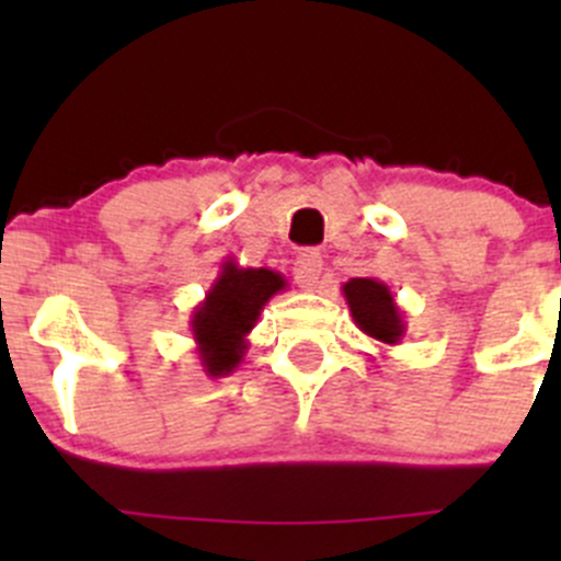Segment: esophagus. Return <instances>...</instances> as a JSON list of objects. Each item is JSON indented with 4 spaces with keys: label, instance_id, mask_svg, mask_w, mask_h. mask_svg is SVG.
<instances>
[{
    "label": "esophagus",
    "instance_id": "1",
    "mask_svg": "<svg viewBox=\"0 0 561 561\" xmlns=\"http://www.w3.org/2000/svg\"><path fill=\"white\" fill-rule=\"evenodd\" d=\"M293 274H296L298 287H304V290H314L322 274L320 252H317V249H304V252L296 257V263H293Z\"/></svg>",
    "mask_w": 561,
    "mask_h": 561
}]
</instances>
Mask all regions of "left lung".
I'll list each match as a JSON object with an SVG mask.
<instances>
[{
	"label": "left lung",
	"instance_id": "1",
	"mask_svg": "<svg viewBox=\"0 0 561 561\" xmlns=\"http://www.w3.org/2000/svg\"><path fill=\"white\" fill-rule=\"evenodd\" d=\"M342 296L347 301L355 325L366 336L386 344V347H393L404 339V317H401L399 304H396L386 282L371 279V276H355V279L344 282Z\"/></svg>",
	"mask_w": 561,
	"mask_h": 561
}]
</instances>
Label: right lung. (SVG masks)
Instances as JSON below:
<instances>
[{
  "label": "right lung",
  "instance_id": "1",
  "mask_svg": "<svg viewBox=\"0 0 561 561\" xmlns=\"http://www.w3.org/2000/svg\"><path fill=\"white\" fill-rule=\"evenodd\" d=\"M287 287V279L271 268H241L225 260L206 298L192 309L190 331L197 358L208 377H228L247 355V336L265 304Z\"/></svg>",
  "mask_w": 561,
  "mask_h": 561
}]
</instances>
